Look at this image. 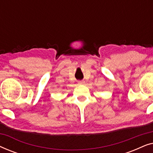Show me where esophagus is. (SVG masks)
I'll return each mask as SVG.
<instances>
[{
  "instance_id": "34e87169",
  "label": "esophagus",
  "mask_w": 153,
  "mask_h": 153,
  "mask_svg": "<svg viewBox=\"0 0 153 153\" xmlns=\"http://www.w3.org/2000/svg\"><path fill=\"white\" fill-rule=\"evenodd\" d=\"M84 81H78V83H79V85H82V84H84Z\"/></svg>"
}]
</instances>
